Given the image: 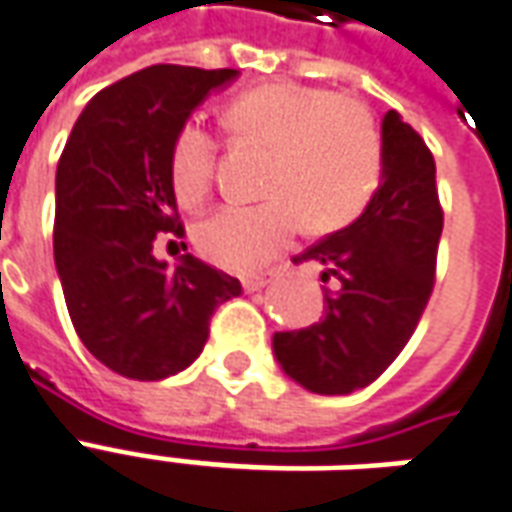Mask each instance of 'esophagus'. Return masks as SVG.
<instances>
[{"instance_id": "esophagus-1", "label": "esophagus", "mask_w": 512, "mask_h": 512, "mask_svg": "<svg viewBox=\"0 0 512 512\" xmlns=\"http://www.w3.org/2000/svg\"><path fill=\"white\" fill-rule=\"evenodd\" d=\"M273 281V273H256V275H245L242 278V286H245V292H259L264 286Z\"/></svg>"}]
</instances>
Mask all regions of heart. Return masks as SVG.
<instances>
[{"mask_svg": "<svg viewBox=\"0 0 512 512\" xmlns=\"http://www.w3.org/2000/svg\"><path fill=\"white\" fill-rule=\"evenodd\" d=\"M234 137L273 151L267 195L256 206L217 209L195 228L209 262L253 270L295 237L300 220L333 231L361 215L383 173V137L364 104L314 85H264L226 107ZM215 170V140L198 123L181 126L170 151L173 190L184 204L204 201Z\"/></svg>", "mask_w": 512, "mask_h": 512, "instance_id": "b5f03b06", "label": "heart"}]
</instances>
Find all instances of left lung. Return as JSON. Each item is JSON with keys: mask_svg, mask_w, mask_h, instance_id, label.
Wrapping results in <instances>:
<instances>
[{"mask_svg": "<svg viewBox=\"0 0 512 512\" xmlns=\"http://www.w3.org/2000/svg\"><path fill=\"white\" fill-rule=\"evenodd\" d=\"M436 159L400 112L383 118V181L358 220L295 256L322 264L325 317L275 333L273 353L314 394H350L378 380L419 325L436 284Z\"/></svg>", "mask_w": 512, "mask_h": 512, "instance_id": "8db88e82", "label": "left lung"}]
</instances>
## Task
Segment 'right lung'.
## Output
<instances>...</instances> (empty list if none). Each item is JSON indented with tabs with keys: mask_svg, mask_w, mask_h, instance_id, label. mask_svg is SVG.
I'll use <instances>...</instances> for the list:
<instances>
[{
	"mask_svg": "<svg viewBox=\"0 0 512 512\" xmlns=\"http://www.w3.org/2000/svg\"><path fill=\"white\" fill-rule=\"evenodd\" d=\"M234 68L151 65L88 101L57 165L54 264L76 333L123 378L162 380L201 355L237 278L184 253L154 256L162 231L181 237L170 151L192 110L237 79Z\"/></svg>",
	"mask_w": 512,
	"mask_h": 512,
	"instance_id": "add662e5",
	"label": "right lung"
}]
</instances>
